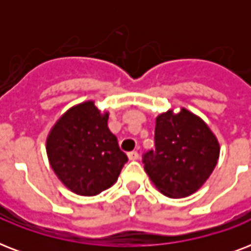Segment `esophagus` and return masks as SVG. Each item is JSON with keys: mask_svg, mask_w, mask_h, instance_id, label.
<instances>
[{"mask_svg": "<svg viewBox=\"0 0 251 251\" xmlns=\"http://www.w3.org/2000/svg\"><path fill=\"white\" fill-rule=\"evenodd\" d=\"M127 156H129L130 160H138V157H139V153H138L137 151H130V152L127 153Z\"/></svg>", "mask_w": 251, "mask_h": 251, "instance_id": "obj_1", "label": "esophagus"}]
</instances>
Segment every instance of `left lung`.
I'll return each instance as SVG.
<instances>
[{"label":"left lung","mask_w":251,"mask_h":251,"mask_svg":"<svg viewBox=\"0 0 251 251\" xmlns=\"http://www.w3.org/2000/svg\"><path fill=\"white\" fill-rule=\"evenodd\" d=\"M219 143L208 126L181 109L160 114L155 127V150L143 153L145 171L169 198H183L202 186L219 159Z\"/></svg>","instance_id":"1"}]
</instances>
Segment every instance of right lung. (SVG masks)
Returning <instances> with one entry per match:
<instances>
[{"instance_id":"right-lung-1","label":"right lung","mask_w":251,"mask_h":251,"mask_svg":"<svg viewBox=\"0 0 251 251\" xmlns=\"http://www.w3.org/2000/svg\"><path fill=\"white\" fill-rule=\"evenodd\" d=\"M57 177L79 195H96L116 182L127 156L108 129V113L92 101L74 106L58 120L47 141Z\"/></svg>"}]
</instances>
